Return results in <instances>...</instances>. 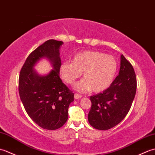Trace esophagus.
I'll return each mask as SVG.
<instances>
[{"mask_svg":"<svg viewBox=\"0 0 155 155\" xmlns=\"http://www.w3.org/2000/svg\"><path fill=\"white\" fill-rule=\"evenodd\" d=\"M82 97H83V96H82V95H80V94H74V98H76V99H78V98H81Z\"/></svg>","mask_w":155,"mask_h":155,"instance_id":"1","label":"esophagus"}]
</instances>
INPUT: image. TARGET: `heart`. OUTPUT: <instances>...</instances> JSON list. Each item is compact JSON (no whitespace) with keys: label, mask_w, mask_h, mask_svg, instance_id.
I'll return each mask as SVG.
<instances>
[{"label":"heart","mask_w":155,"mask_h":155,"mask_svg":"<svg viewBox=\"0 0 155 155\" xmlns=\"http://www.w3.org/2000/svg\"><path fill=\"white\" fill-rule=\"evenodd\" d=\"M71 62H63L60 67L61 77L65 83L72 84L82 72L84 78L74 84L75 90L86 93L93 90L99 93L110 86L116 75L118 64L113 56L94 51H86L76 54Z\"/></svg>","instance_id":"obj_1"}]
</instances>
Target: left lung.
Here are the masks:
<instances>
[{
  "label": "left lung",
  "instance_id": "left-lung-1",
  "mask_svg": "<svg viewBox=\"0 0 155 155\" xmlns=\"http://www.w3.org/2000/svg\"><path fill=\"white\" fill-rule=\"evenodd\" d=\"M119 73L103 93L90 97L91 108L88 120L98 130H108L127 116L137 91V78L132 64L120 56Z\"/></svg>",
  "mask_w": 155,
  "mask_h": 155
}]
</instances>
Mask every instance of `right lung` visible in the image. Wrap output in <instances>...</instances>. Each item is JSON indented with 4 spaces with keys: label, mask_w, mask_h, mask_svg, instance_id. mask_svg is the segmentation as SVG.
I'll return each mask as SVG.
<instances>
[{
    "label": "right lung",
    "mask_w": 155,
    "mask_h": 155,
    "mask_svg": "<svg viewBox=\"0 0 155 155\" xmlns=\"http://www.w3.org/2000/svg\"><path fill=\"white\" fill-rule=\"evenodd\" d=\"M62 44L51 39L39 46L29 54L19 75L18 92L25 109L44 129L56 130L63 126L68 119L69 105L74 101V93L59 77ZM42 58L48 59L53 67L45 75L34 69Z\"/></svg>",
    "instance_id": "1"
}]
</instances>
